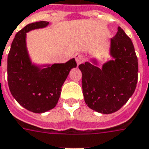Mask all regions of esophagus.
<instances>
[{
  "label": "esophagus",
  "instance_id": "esophagus-1",
  "mask_svg": "<svg viewBox=\"0 0 149 149\" xmlns=\"http://www.w3.org/2000/svg\"><path fill=\"white\" fill-rule=\"evenodd\" d=\"M75 59H76V61H77V65H80L81 64H82L84 62V59H83V56L80 54H76L74 56Z\"/></svg>",
  "mask_w": 149,
  "mask_h": 149
}]
</instances>
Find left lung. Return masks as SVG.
<instances>
[{"label":"left lung","mask_w":149,"mask_h":149,"mask_svg":"<svg viewBox=\"0 0 149 149\" xmlns=\"http://www.w3.org/2000/svg\"><path fill=\"white\" fill-rule=\"evenodd\" d=\"M112 58L98 67V59L80 64L82 91L86 105L101 114H112L121 108L135 92L138 79V60L133 43L123 30L110 41Z\"/></svg>","instance_id":"left-lung-1"}]
</instances>
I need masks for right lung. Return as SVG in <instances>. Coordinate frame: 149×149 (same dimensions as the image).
Masks as SVG:
<instances>
[{
  "mask_svg": "<svg viewBox=\"0 0 149 149\" xmlns=\"http://www.w3.org/2000/svg\"><path fill=\"white\" fill-rule=\"evenodd\" d=\"M48 22L28 24L17 33L8 56L7 72L9 90L21 106L34 113H44L58 103L61 87L72 68L74 58L63 64H35L27 49L26 33L45 28Z\"/></svg>",
  "mask_w": 149,
  "mask_h": 149,
  "instance_id": "obj_1",
  "label": "right lung"
}]
</instances>
